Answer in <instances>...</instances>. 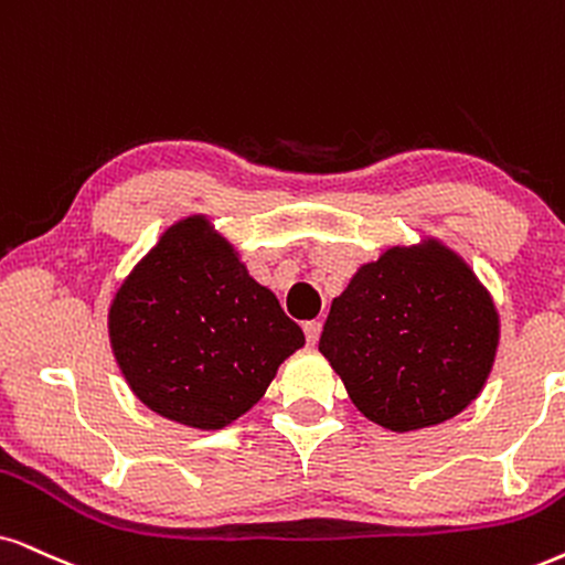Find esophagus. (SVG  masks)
<instances>
[{
	"instance_id": "obj_1",
	"label": "esophagus",
	"mask_w": 565,
	"mask_h": 565,
	"mask_svg": "<svg viewBox=\"0 0 565 565\" xmlns=\"http://www.w3.org/2000/svg\"><path fill=\"white\" fill-rule=\"evenodd\" d=\"M320 326L318 320H307V323L302 326V331H305V339H307V344H316V341L320 339Z\"/></svg>"
}]
</instances>
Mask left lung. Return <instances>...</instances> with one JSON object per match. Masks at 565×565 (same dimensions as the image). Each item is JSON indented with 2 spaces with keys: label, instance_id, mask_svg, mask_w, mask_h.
<instances>
[{
  "label": "left lung",
  "instance_id": "8db88e82",
  "mask_svg": "<svg viewBox=\"0 0 565 565\" xmlns=\"http://www.w3.org/2000/svg\"><path fill=\"white\" fill-rule=\"evenodd\" d=\"M498 344L490 291L456 249L425 237L356 268L318 349L370 423L409 433L467 409L488 383Z\"/></svg>",
  "mask_w": 565,
  "mask_h": 565
}]
</instances>
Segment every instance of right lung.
<instances>
[{"label": "right lung", "instance_id": "right-lung-1", "mask_svg": "<svg viewBox=\"0 0 565 565\" xmlns=\"http://www.w3.org/2000/svg\"><path fill=\"white\" fill-rule=\"evenodd\" d=\"M109 344L148 409L221 430L253 409L305 333L209 216H184L119 284Z\"/></svg>", "mask_w": 565, "mask_h": 565}]
</instances>
